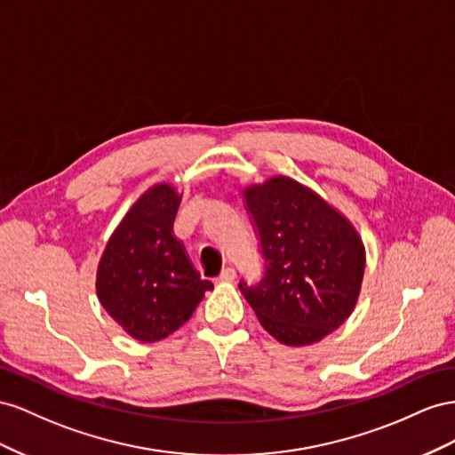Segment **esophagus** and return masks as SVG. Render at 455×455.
<instances>
[{"mask_svg": "<svg viewBox=\"0 0 455 455\" xmlns=\"http://www.w3.org/2000/svg\"><path fill=\"white\" fill-rule=\"evenodd\" d=\"M236 278V270L232 268V267H227V268H223L220 270V275H219V282H232Z\"/></svg>", "mask_w": 455, "mask_h": 455, "instance_id": "1", "label": "esophagus"}]
</instances>
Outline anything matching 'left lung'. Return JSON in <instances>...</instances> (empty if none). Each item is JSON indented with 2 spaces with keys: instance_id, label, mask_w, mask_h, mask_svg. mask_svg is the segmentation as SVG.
I'll return each mask as SVG.
<instances>
[{
  "instance_id": "obj_1",
  "label": "left lung",
  "mask_w": 455,
  "mask_h": 455,
  "mask_svg": "<svg viewBox=\"0 0 455 455\" xmlns=\"http://www.w3.org/2000/svg\"><path fill=\"white\" fill-rule=\"evenodd\" d=\"M263 276L238 288L261 326L283 345L320 341L353 313L364 276V245L348 220L288 177L245 188Z\"/></svg>"
}]
</instances>
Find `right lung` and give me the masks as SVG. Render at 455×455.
<instances>
[{"mask_svg":"<svg viewBox=\"0 0 455 455\" xmlns=\"http://www.w3.org/2000/svg\"><path fill=\"white\" fill-rule=\"evenodd\" d=\"M180 196L156 185L137 200L110 236L97 270L107 313L142 343L160 341L192 316L210 280H202L173 236Z\"/></svg>","mask_w":455,"mask_h":455,"instance_id":"add662e5","label":"right lung"}]
</instances>
